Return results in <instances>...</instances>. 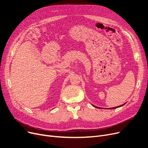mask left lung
Masks as SVG:
<instances>
[{
    "label": "left lung",
    "instance_id": "left-lung-1",
    "mask_svg": "<svg viewBox=\"0 0 148 148\" xmlns=\"http://www.w3.org/2000/svg\"><path fill=\"white\" fill-rule=\"evenodd\" d=\"M124 104H123V105H120V106H119V107H114V108H111L110 109H114V108H119V107H122V106H123ZM94 106V105H93ZM95 107H96V108H98V107H96V106H94Z\"/></svg>",
    "mask_w": 148,
    "mask_h": 148
}]
</instances>
